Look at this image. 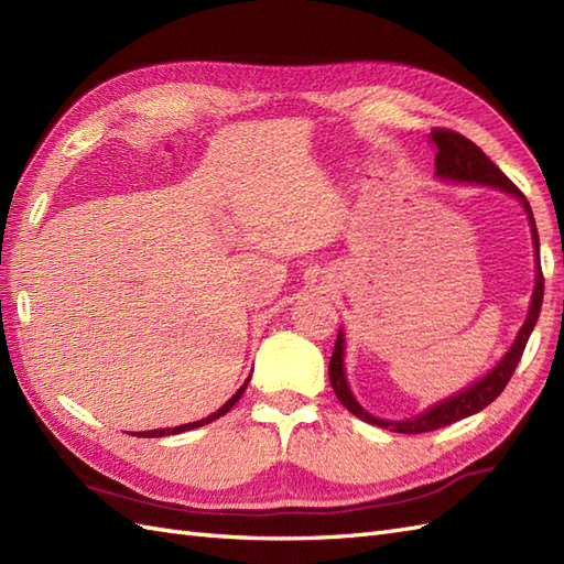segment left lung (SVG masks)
Listing matches in <instances>:
<instances>
[{
    "instance_id": "8db88e82",
    "label": "left lung",
    "mask_w": 564,
    "mask_h": 564,
    "mask_svg": "<svg viewBox=\"0 0 564 564\" xmlns=\"http://www.w3.org/2000/svg\"><path fill=\"white\" fill-rule=\"evenodd\" d=\"M431 140L438 150L436 152V176L438 178L453 181V183H476V185L500 187L502 193H510L519 202H522L527 209V216H529V224H531L533 252H536V285H533L527 322L522 324V328H519L512 348L505 352L500 362L490 369L484 379L471 383L469 388H465V391L455 393L453 398L436 402V405L429 408L422 414L412 416V420H402V422L379 420V416L369 414L362 405H359L350 391L348 381H345V369H343L345 338H343V334H338L334 355H330V362H328V379H330V386H334V393L343 402V408H348L355 416H359V420H365V422H369L373 426H381V429H391L395 433L436 431L441 426L459 422V420H465V416H471L476 412H481L484 408H488L490 402H494L505 391V386H508V381L512 379L519 359H522V355H524L531 330L539 322L541 305H543V271H541V259H539L541 257L539 254V230H536V221H533L531 207H529L527 197L522 195V191H519V187L508 176H505V173L494 162H490V159L481 152V148H476V144L471 140H467L465 135L447 131V128H433Z\"/></svg>"
}]
</instances>
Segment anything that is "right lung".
I'll return each mask as SVG.
<instances>
[{
    "label": "right lung",
    "mask_w": 564,
    "mask_h": 564,
    "mask_svg": "<svg viewBox=\"0 0 564 564\" xmlns=\"http://www.w3.org/2000/svg\"><path fill=\"white\" fill-rule=\"evenodd\" d=\"M250 381V379H248ZM248 381H245L240 388H238V393L230 398L224 408H219L216 410L214 414H209V416H205V420H199V422H193V424H183V426H173V429H152V431H140L138 433V438H162V436H173V433H183V431H191V429H197V426H205V424H209V422H214V420H219L221 414H226L230 408L236 405V402L240 400V395L245 393V388H248Z\"/></svg>",
    "instance_id": "1"
}]
</instances>
